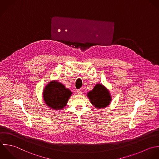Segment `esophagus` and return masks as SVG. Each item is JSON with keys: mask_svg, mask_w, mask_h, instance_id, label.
<instances>
[{"mask_svg": "<svg viewBox=\"0 0 159 159\" xmlns=\"http://www.w3.org/2000/svg\"><path fill=\"white\" fill-rule=\"evenodd\" d=\"M77 93L78 95H81L82 94V91H81L80 90H78L77 91Z\"/></svg>", "mask_w": 159, "mask_h": 159, "instance_id": "1", "label": "esophagus"}]
</instances>
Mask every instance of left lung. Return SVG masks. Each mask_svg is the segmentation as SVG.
<instances>
[{
  "label": "left lung",
  "instance_id": "left-lung-1",
  "mask_svg": "<svg viewBox=\"0 0 159 159\" xmlns=\"http://www.w3.org/2000/svg\"><path fill=\"white\" fill-rule=\"evenodd\" d=\"M87 97L92 105L98 109L107 107L112 100L109 90L102 84H97L92 90L87 92Z\"/></svg>",
  "mask_w": 159,
  "mask_h": 159
}]
</instances>
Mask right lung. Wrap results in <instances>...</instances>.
I'll use <instances>...</instances> for the list:
<instances>
[{
  "instance_id": "1",
  "label": "right lung",
  "mask_w": 159,
  "mask_h": 159,
  "mask_svg": "<svg viewBox=\"0 0 159 159\" xmlns=\"http://www.w3.org/2000/svg\"><path fill=\"white\" fill-rule=\"evenodd\" d=\"M72 92L57 80L50 81L43 90L45 104L51 109L61 110L66 105Z\"/></svg>"
}]
</instances>
